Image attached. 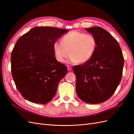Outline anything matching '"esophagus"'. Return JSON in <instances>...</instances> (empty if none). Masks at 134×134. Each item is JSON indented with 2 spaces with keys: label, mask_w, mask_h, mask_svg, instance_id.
Instances as JSON below:
<instances>
[{
  "label": "esophagus",
  "mask_w": 134,
  "mask_h": 134,
  "mask_svg": "<svg viewBox=\"0 0 134 134\" xmlns=\"http://www.w3.org/2000/svg\"><path fill=\"white\" fill-rule=\"evenodd\" d=\"M67 68H68V69L69 70H70L71 69V66L70 65H68L67 66Z\"/></svg>",
  "instance_id": "esophagus-1"
}]
</instances>
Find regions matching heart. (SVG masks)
I'll use <instances>...</instances> for the list:
<instances>
[{"label": "heart", "instance_id": "1", "mask_svg": "<svg viewBox=\"0 0 134 134\" xmlns=\"http://www.w3.org/2000/svg\"><path fill=\"white\" fill-rule=\"evenodd\" d=\"M96 44V40L92 35L74 31L65 35L62 42L55 41L53 49L56 60L60 63L65 62L69 52L71 62L83 63L92 58Z\"/></svg>", "mask_w": 134, "mask_h": 134}]
</instances>
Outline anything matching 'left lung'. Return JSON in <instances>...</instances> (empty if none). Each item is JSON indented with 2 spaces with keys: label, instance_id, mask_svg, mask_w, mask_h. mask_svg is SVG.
Segmentation results:
<instances>
[{
  "label": "left lung",
  "instance_id": "1",
  "mask_svg": "<svg viewBox=\"0 0 134 134\" xmlns=\"http://www.w3.org/2000/svg\"><path fill=\"white\" fill-rule=\"evenodd\" d=\"M96 40L92 58L74 66L76 91L83 102H105L115 93L122 78L124 58L120 44L106 30L99 27L86 28Z\"/></svg>",
  "mask_w": 134,
  "mask_h": 134
}]
</instances>
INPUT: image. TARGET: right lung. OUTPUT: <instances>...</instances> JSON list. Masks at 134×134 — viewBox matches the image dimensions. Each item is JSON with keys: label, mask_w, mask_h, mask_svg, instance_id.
<instances>
[{"label": "right lung", "mask_w": 134, "mask_h": 134, "mask_svg": "<svg viewBox=\"0 0 134 134\" xmlns=\"http://www.w3.org/2000/svg\"><path fill=\"white\" fill-rule=\"evenodd\" d=\"M68 30L35 27L20 37L11 53V71L15 86L30 102L46 104L54 98L67 66L56 59L54 43Z\"/></svg>", "instance_id": "obj_1"}]
</instances>
